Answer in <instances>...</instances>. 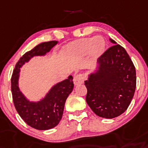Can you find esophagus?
I'll return each mask as SVG.
<instances>
[{
    "instance_id": "1",
    "label": "esophagus",
    "mask_w": 148,
    "mask_h": 148,
    "mask_svg": "<svg viewBox=\"0 0 148 148\" xmlns=\"http://www.w3.org/2000/svg\"><path fill=\"white\" fill-rule=\"evenodd\" d=\"M84 81V75L83 74H75L74 77V85H79L83 84Z\"/></svg>"
}]
</instances>
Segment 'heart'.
<instances>
[{"instance_id":"1","label":"heart","mask_w":148,"mask_h":148,"mask_svg":"<svg viewBox=\"0 0 148 148\" xmlns=\"http://www.w3.org/2000/svg\"><path fill=\"white\" fill-rule=\"evenodd\" d=\"M105 41L101 36H96L94 38H88L78 40L71 43L70 49L78 55H86L89 52L93 58H97L104 52Z\"/></svg>"}]
</instances>
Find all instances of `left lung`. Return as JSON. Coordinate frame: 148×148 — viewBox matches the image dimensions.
<instances>
[{"label": "left lung", "mask_w": 148, "mask_h": 148, "mask_svg": "<svg viewBox=\"0 0 148 148\" xmlns=\"http://www.w3.org/2000/svg\"><path fill=\"white\" fill-rule=\"evenodd\" d=\"M114 44L99 59L98 70L85 81L86 101L93 112L103 118L120 116L128 108L136 87L135 68L126 49Z\"/></svg>", "instance_id": "8db88e82"}]
</instances>
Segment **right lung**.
Returning a JSON list of instances; mask_svg holds the SVG:
<instances>
[{
    "label": "right lung",
    "mask_w": 148,
    "mask_h": 148,
    "mask_svg": "<svg viewBox=\"0 0 148 148\" xmlns=\"http://www.w3.org/2000/svg\"><path fill=\"white\" fill-rule=\"evenodd\" d=\"M58 42L52 40L40 43L21 57L11 77V91L13 104L19 116L31 127L38 130H47L56 126L62 117L67 98L73 90V77L55 85L46 97L38 102H32L24 96L18 85L20 68L34 56H43Z\"/></svg>",
    "instance_id": "obj_1"
}]
</instances>
